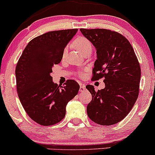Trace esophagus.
Instances as JSON below:
<instances>
[{
    "instance_id": "1",
    "label": "esophagus",
    "mask_w": 155,
    "mask_h": 155,
    "mask_svg": "<svg viewBox=\"0 0 155 155\" xmlns=\"http://www.w3.org/2000/svg\"><path fill=\"white\" fill-rule=\"evenodd\" d=\"M85 90H86V87H85L84 85H81V86H80V88H79V91L81 92H83L85 91Z\"/></svg>"
}]
</instances>
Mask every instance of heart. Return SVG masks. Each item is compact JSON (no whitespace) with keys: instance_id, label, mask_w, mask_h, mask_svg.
<instances>
[{"instance_id":"b5f03b06","label":"heart","mask_w":155,"mask_h":155,"mask_svg":"<svg viewBox=\"0 0 155 155\" xmlns=\"http://www.w3.org/2000/svg\"><path fill=\"white\" fill-rule=\"evenodd\" d=\"M74 45L76 47V49L78 51L84 54V53L87 52V51H92V46L90 41L87 38L84 36H79L77 37L74 41ZM66 54V49L63 51V56H65ZM79 76L81 77H83L84 76V73L83 71L79 72Z\"/></svg>"}]
</instances>
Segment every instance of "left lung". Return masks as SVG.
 I'll return each mask as SVG.
<instances>
[{
  "label": "left lung",
  "instance_id": "left-lung-1",
  "mask_svg": "<svg viewBox=\"0 0 155 155\" xmlns=\"http://www.w3.org/2000/svg\"><path fill=\"white\" fill-rule=\"evenodd\" d=\"M80 31L97 51L92 79L104 77L105 83V88L97 91L92 85L86 86L92 97L87 115L101 125L114 124L128 114L138 98L140 64L130 43L120 33L99 28Z\"/></svg>",
  "mask_w": 155,
  "mask_h": 155
}]
</instances>
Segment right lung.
<instances>
[{"mask_svg":"<svg viewBox=\"0 0 155 155\" xmlns=\"http://www.w3.org/2000/svg\"><path fill=\"white\" fill-rule=\"evenodd\" d=\"M78 29L50 31L32 39L15 70L17 90L25 111L43 126L53 125L65 116L68 103L78 94L79 84L67 80L63 86L52 81L54 65L63 58L65 47Z\"/></svg>","mask_w":155,"mask_h":155,"instance_id":"right-lung-1","label":"right lung"}]
</instances>
